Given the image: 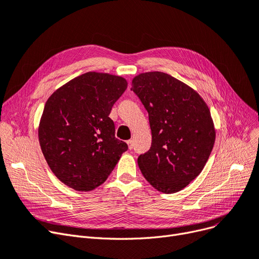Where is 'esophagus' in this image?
Returning a JSON list of instances; mask_svg holds the SVG:
<instances>
[{"mask_svg":"<svg viewBox=\"0 0 259 259\" xmlns=\"http://www.w3.org/2000/svg\"><path fill=\"white\" fill-rule=\"evenodd\" d=\"M127 145H128V148H129V149H132V148H133V141H132V140L127 141Z\"/></svg>","mask_w":259,"mask_h":259,"instance_id":"1","label":"esophagus"}]
</instances>
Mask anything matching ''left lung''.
Returning a JSON list of instances; mask_svg holds the SVG:
<instances>
[{
  "instance_id": "left-lung-1",
  "label": "left lung",
  "mask_w": 259,
  "mask_h": 259,
  "mask_svg": "<svg viewBox=\"0 0 259 259\" xmlns=\"http://www.w3.org/2000/svg\"><path fill=\"white\" fill-rule=\"evenodd\" d=\"M148 112L151 147L138 158L143 176L162 193H176L203 170L215 141L205 100L186 83L161 71L132 79Z\"/></svg>"
}]
</instances>
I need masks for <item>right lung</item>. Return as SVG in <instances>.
Wrapping results in <instances>:
<instances>
[{
	"label": "right lung",
	"instance_id": "right-lung-1",
	"mask_svg": "<svg viewBox=\"0 0 259 259\" xmlns=\"http://www.w3.org/2000/svg\"><path fill=\"white\" fill-rule=\"evenodd\" d=\"M127 86L120 75L90 71L48 98L38 140L48 165L64 185L80 192L98 188L128 149L115 138L109 117Z\"/></svg>",
	"mask_w": 259,
	"mask_h": 259
}]
</instances>
